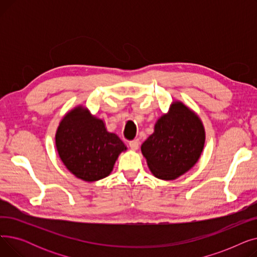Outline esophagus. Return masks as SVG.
<instances>
[{"label":"esophagus","mask_w":257,"mask_h":257,"mask_svg":"<svg viewBox=\"0 0 257 257\" xmlns=\"http://www.w3.org/2000/svg\"><path fill=\"white\" fill-rule=\"evenodd\" d=\"M140 144H141V142L139 141V140H133V141H131L130 143H129V146H130V148L132 150H138L139 149V147H140Z\"/></svg>","instance_id":"obj_1"}]
</instances>
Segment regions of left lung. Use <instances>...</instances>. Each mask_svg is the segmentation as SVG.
I'll use <instances>...</instances> for the list:
<instances>
[{
	"mask_svg": "<svg viewBox=\"0 0 257 257\" xmlns=\"http://www.w3.org/2000/svg\"><path fill=\"white\" fill-rule=\"evenodd\" d=\"M204 144L205 129L199 115L182 102L174 101L141 149L156 178L175 180L197 164Z\"/></svg>",
	"mask_w": 257,
	"mask_h": 257,
	"instance_id": "1",
	"label": "left lung"
}]
</instances>
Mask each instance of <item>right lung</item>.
Returning a JSON list of instances; mask_svg holds the SVG:
<instances>
[{"mask_svg":"<svg viewBox=\"0 0 257 257\" xmlns=\"http://www.w3.org/2000/svg\"><path fill=\"white\" fill-rule=\"evenodd\" d=\"M55 145L65 168L86 182L107 177L118 155L127 150L115 133L107 131L104 120L82 105L64 114L55 134Z\"/></svg>","mask_w":257,"mask_h":257,"instance_id":"right-lung-1","label":"right lung"}]
</instances>
